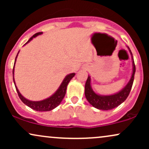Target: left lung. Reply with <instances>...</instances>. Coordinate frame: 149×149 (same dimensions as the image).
Returning <instances> with one entry per match:
<instances>
[{"instance_id":"1","label":"left lung","mask_w":149,"mask_h":149,"mask_svg":"<svg viewBox=\"0 0 149 149\" xmlns=\"http://www.w3.org/2000/svg\"><path fill=\"white\" fill-rule=\"evenodd\" d=\"M128 49L130 52L132 59V74L130 80L128 82L127 84L125 85V87L123 88V90H121L118 93L111 95H100L98 94L95 93L92 89L90 76H88L85 85V95L87 100L88 101L89 103L91 104L92 107L96 108V109H100V110H111V109H114V108L119 106L120 104H122L127 98L128 95L130 92L132 87L134 73L135 71H136L132 54L131 50L130 49L129 47H128Z\"/></svg>"}]
</instances>
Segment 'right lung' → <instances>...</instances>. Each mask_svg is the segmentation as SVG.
<instances>
[{"label": "right lung", "instance_id": "add662e5", "mask_svg": "<svg viewBox=\"0 0 149 149\" xmlns=\"http://www.w3.org/2000/svg\"><path fill=\"white\" fill-rule=\"evenodd\" d=\"M42 32H38V33H36V34L32 36L31 38H30L29 40H28L26 44L29 42L33 38L38 36V35H40L42 34ZM25 44V45H26ZM19 53V52H18ZM18 54H17V57L15 58V64H14V67H15V62H16V59L17 57ZM14 70L15 69L13 68V81H14L15 88H16V90L17 92L18 96L19 97L20 100H22V102H23L24 104H26V106H28L29 107H30L31 109H33V110L37 111H49L52 110L54 109V108H56L57 106H59L60 103L62 101L63 99L66 95V88H67V85L69 84V83L70 82V80L73 78V77L75 76V73H70V74L67 75L66 77L64 78V80L62 81L61 84L59 86V88H58V90L54 92V94L52 95L51 97H48V98L45 99V100H42V101H38V102H34V101H30L27 99H26L25 97H24L22 95H21L19 91L18 90L17 88L16 85H15V79H14Z\"/></svg>", "mask_w": 149, "mask_h": 149}]
</instances>
